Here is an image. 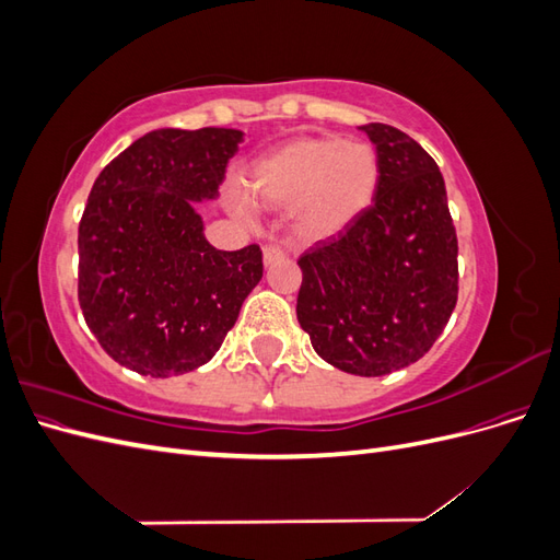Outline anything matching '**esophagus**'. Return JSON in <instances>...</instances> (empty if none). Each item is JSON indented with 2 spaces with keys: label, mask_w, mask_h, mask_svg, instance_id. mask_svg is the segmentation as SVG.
Masks as SVG:
<instances>
[{
  "label": "esophagus",
  "mask_w": 560,
  "mask_h": 560,
  "mask_svg": "<svg viewBox=\"0 0 560 560\" xmlns=\"http://www.w3.org/2000/svg\"><path fill=\"white\" fill-rule=\"evenodd\" d=\"M280 259H284V252H282L280 247H276V245H268V247H264V266H266V268H270L273 264H278Z\"/></svg>",
  "instance_id": "obj_1"
}]
</instances>
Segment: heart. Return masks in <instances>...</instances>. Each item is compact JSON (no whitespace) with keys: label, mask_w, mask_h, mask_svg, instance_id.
Instances as JSON below:
<instances>
[{"label":"heart","mask_w":560,"mask_h":560,"mask_svg":"<svg viewBox=\"0 0 560 560\" xmlns=\"http://www.w3.org/2000/svg\"><path fill=\"white\" fill-rule=\"evenodd\" d=\"M381 186V161L366 142L296 138L266 154L252 171V189L266 208H292L301 238L322 241L346 231L369 210ZM233 210L249 214L243 196Z\"/></svg>","instance_id":"heart-1"}]
</instances>
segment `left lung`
<instances>
[{"label": "left lung", "mask_w": 560, "mask_h": 560, "mask_svg": "<svg viewBox=\"0 0 560 560\" xmlns=\"http://www.w3.org/2000/svg\"><path fill=\"white\" fill-rule=\"evenodd\" d=\"M376 144L381 186L338 238L303 252L296 317L322 360L354 376L418 362L457 301V238L446 184L409 135L362 126Z\"/></svg>", "instance_id": "left-lung-1"}]
</instances>
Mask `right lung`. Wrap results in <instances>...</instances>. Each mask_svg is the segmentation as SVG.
<instances>
[{
    "label": "right lung",
    "mask_w": 560,
    "mask_h": 560,
    "mask_svg": "<svg viewBox=\"0 0 560 560\" xmlns=\"http://www.w3.org/2000/svg\"><path fill=\"white\" fill-rule=\"evenodd\" d=\"M241 142L233 128H159L97 175L79 224V303L121 366L167 378L210 362L259 284L261 249L212 247L196 212Z\"/></svg>",
    "instance_id": "add662e5"
}]
</instances>
